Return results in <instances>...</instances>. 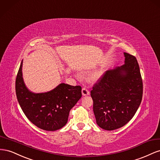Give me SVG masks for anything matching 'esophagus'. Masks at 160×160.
<instances>
[{
  "label": "esophagus",
  "instance_id": "obj_1",
  "mask_svg": "<svg viewBox=\"0 0 160 160\" xmlns=\"http://www.w3.org/2000/svg\"><path fill=\"white\" fill-rule=\"evenodd\" d=\"M82 94L83 96H87V95L90 94V92L87 88H83L82 90Z\"/></svg>",
  "mask_w": 160,
  "mask_h": 160
}]
</instances>
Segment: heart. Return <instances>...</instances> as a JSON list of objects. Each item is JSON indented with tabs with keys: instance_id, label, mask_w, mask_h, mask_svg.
I'll list each match as a JSON object with an SVG mask.
<instances>
[{
	"instance_id": "1",
	"label": "heart",
	"mask_w": 160,
	"mask_h": 160,
	"mask_svg": "<svg viewBox=\"0 0 160 160\" xmlns=\"http://www.w3.org/2000/svg\"><path fill=\"white\" fill-rule=\"evenodd\" d=\"M96 77H97V76H95L94 77H93V78H96Z\"/></svg>"
}]
</instances>
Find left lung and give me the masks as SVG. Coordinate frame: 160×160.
<instances>
[{
  "label": "left lung",
  "instance_id": "left-lung-1",
  "mask_svg": "<svg viewBox=\"0 0 160 160\" xmlns=\"http://www.w3.org/2000/svg\"><path fill=\"white\" fill-rule=\"evenodd\" d=\"M125 64L109 70L95 84L90 95L97 125L112 131L135 115L143 96V82L136 58L124 53Z\"/></svg>",
  "mask_w": 160,
  "mask_h": 160
}]
</instances>
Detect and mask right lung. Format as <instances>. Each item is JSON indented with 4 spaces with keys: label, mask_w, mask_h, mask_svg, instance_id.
Masks as SVG:
<instances>
[{
    "label": "right lung",
    "mask_w": 160,
    "mask_h": 160,
    "mask_svg": "<svg viewBox=\"0 0 160 160\" xmlns=\"http://www.w3.org/2000/svg\"><path fill=\"white\" fill-rule=\"evenodd\" d=\"M22 60L17 76L18 102L27 118L45 131H56L64 126L71 108L82 97L80 86L61 83L47 92L35 93L27 88L22 73Z\"/></svg>",
    "instance_id": "obj_1"
}]
</instances>
